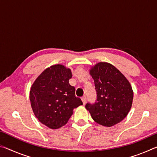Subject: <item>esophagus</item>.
Instances as JSON below:
<instances>
[{"mask_svg": "<svg viewBox=\"0 0 157 157\" xmlns=\"http://www.w3.org/2000/svg\"><path fill=\"white\" fill-rule=\"evenodd\" d=\"M82 102H83V104L84 105L86 104V97L84 95V96H83V97L82 98Z\"/></svg>", "mask_w": 157, "mask_h": 157, "instance_id": "esophagus-1", "label": "esophagus"}]
</instances>
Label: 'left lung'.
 <instances>
[{
  "label": "left lung",
  "instance_id": "obj_1",
  "mask_svg": "<svg viewBox=\"0 0 157 157\" xmlns=\"http://www.w3.org/2000/svg\"><path fill=\"white\" fill-rule=\"evenodd\" d=\"M95 83L97 99L85 107L92 118L103 126L111 127L125 118L132 107L131 85L118 69L106 62L97 63L90 71Z\"/></svg>",
  "mask_w": 157,
  "mask_h": 157
}]
</instances>
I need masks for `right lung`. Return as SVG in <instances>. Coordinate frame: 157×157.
I'll return each mask as SVG.
<instances>
[{"instance_id": "add662e5", "label": "right lung", "mask_w": 157, "mask_h": 157, "mask_svg": "<svg viewBox=\"0 0 157 157\" xmlns=\"http://www.w3.org/2000/svg\"><path fill=\"white\" fill-rule=\"evenodd\" d=\"M72 73L63 65L46 68L31 87L30 100L34 115L42 124L53 129L67 123L73 109L83 105L69 84Z\"/></svg>"}]
</instances>
